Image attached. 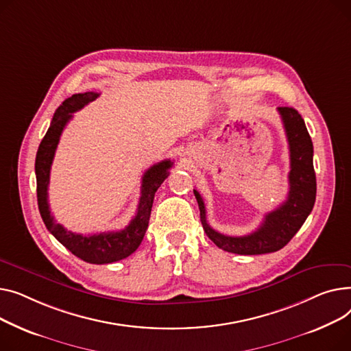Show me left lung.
Instances as JSON below:
<instances>
[{"label": "left lung", "mask_w": 351, "mask_h": 351, "mask_svg": "<svg viewBox=\"0 0 351 351\" xmlns=\"http://www.w3.org/2000/svg\"><path fill=\"white\" fill-rule=\"evenodd\" d=\"M289 143L291 171L289 193L282 205L266 214L256 231L243 237H228L211 228L205 217V205L197 190L194 195L199 207V218L207 237L218 248L238 255H261L282 250L312 213L316 201V174L313 169V143L304 120L293 108H278Z\"/></svg>", "instance_id": "8db88e82"}]
</instances>
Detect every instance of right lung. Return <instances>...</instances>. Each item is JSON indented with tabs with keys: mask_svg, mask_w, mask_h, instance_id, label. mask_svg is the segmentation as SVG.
<instances>
[{
	"mask_svg": "<svg viewBox=\"0 0 351 351\" xmlns=\"http://www.w3.org/2000/svg\"><path fill=\"white\" fill-rule=\"evenodd\" d=\"M99 93L85 92L76 93L68 97L56 109L51 126L40 141L36 158H35V174H36V197L38 208L43 217V221L48 231L69 250L75 256L80 258L88 263H112L120 259H125L132 255L143 241L144 234L147 231L149 219L152 214V207L154 201V194L158 190L162 181L170 174L173 167L171 160H164L153 167H150L143 176L141 180V197L138 201L137 214L130 221L125 230L116 232H100L93 235H82L68 231L60 223H56L49 211L48 204V184L49 173L53 161V156L58 147L62 132H64L66 123L72 119V113L80 110L88 103L93 101Z\"/></svg>",
	"mask_w": 351,
	"mask_h": 351,
	"instance_id": "1",
	"label": "right lung"
}]
</instances>
